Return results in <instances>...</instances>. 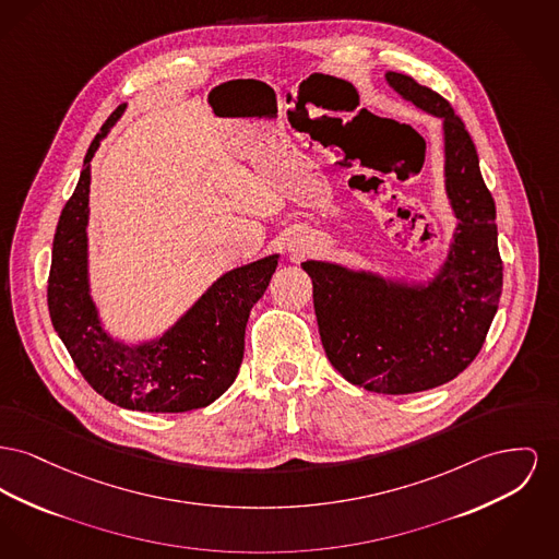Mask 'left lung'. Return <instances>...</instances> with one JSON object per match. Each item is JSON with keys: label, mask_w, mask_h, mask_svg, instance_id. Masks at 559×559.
Instances as JSON below:
<instances>
[{"label": "left lung", "mask_w": 559, "mask_h": 559, "mask_svg": "<svg viewBox=\"0 0 559 559\" xmlns=\"http://www.w3.org/2000/svg\"><path fill=\"white\" fill-rule=\"evenodd\" d=\"M394 91L443 120L445 186L460 219L441 276L427 289L389 285L333 263L306 262L331 365L369 393L409 394L454 380L479 355L502 294L496 206L452 105L405 73Z\"/></svg>", "instance_id": "1"}]
</instances>
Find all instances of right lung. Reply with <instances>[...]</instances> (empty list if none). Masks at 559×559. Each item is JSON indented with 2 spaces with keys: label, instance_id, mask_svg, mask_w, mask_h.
I'll return each instance as SVG.
<instances>
[{
  "label": "right lung",
  "instance_id": "1",
  "mask_svg": "<svg viewBox=\"0 0 559 559\" xmlns=\"http://www.w3.org/2000/svg\"><path fill=\"white\" fill-rule=\"evenodd\" d=\"M122 111L124 105L93 139L80 181L61 211L48 274V310L67 353L100 396L136 412H190L213 403L236 380L249 312L278 262L270 255L224 274L156 344L129 348L109 340L88 296L86 222L91 160Z\"/></svg>",
  "mask_w": 559,
  "mask_h": 559
}]
</instances>
